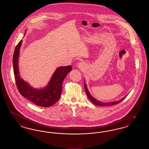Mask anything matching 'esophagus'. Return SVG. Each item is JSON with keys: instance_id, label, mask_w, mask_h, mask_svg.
<instances>
[{"instance_id": "obj_1", "label": "esophagus", "mask_w": 149, "mask_h": 149, "mask_svg": "<svg viewBox=\"0 0 149 149\" xmlns=\"http://www.w3.org/2000/svg\"><path fill=\"white\" fill-rule=\"evenodd\" d=\"M85 66V64L84 63H79L78 64V67H79V68H83Z\"/></svg>"}]
</instances>
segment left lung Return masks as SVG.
I'll return each instance as SVG.
<instances>
[{
	"label": "left lung",
	"instance_id": "8db88e82",
	"mask_svg": "<svg viewBox=\"0 0 149 149\" xmlns=\"http://www.w3.org/2000/svg\"><path fill=\"white\" fill-rule=\"evenodd\" d=\"M84 89H85V93H86V94L88 98L90 99V100L92 102V103H93L95 105L99 106H113V105H114V104H118V103H120V102H122L123 99H125L127 96V95H126L125 97H124L123 98H122V99H120V100H118V101H114V102H106V103H104V102H100V101H99V100L95 99L93 97L92 95L91 94V93L89 92V91H88V89L87 88V86H86V84L85 83H84Z\"/></svg>",
	"mask_w": 149,
	"mask_h": 149
}]
</instances>
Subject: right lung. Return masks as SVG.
I'll use <instances>...</instances> for the list:
<instances>
[{
  "instance_id": "right-lung-1",
  "label": "right lung",
  "mask_w": 149,
  "mask_h": 149,
  "mask_svg": "<svg viewBox=\"0 0 149 149\" xmlns=\"http://www.w3.org/2000/svg\"><path fill=\"white\" fill-rule=\"evenodd\" d=\"M22 40L14 50L13 64L14 77L18 90L22 95L35 104L43 107L54 105L59 100L62 92V84L67 74L71 71L72 66L58 67L53 74L48 84L42 89L34 88L21 77L18 68V58Z\"/></svg>"
}]
</instances>
